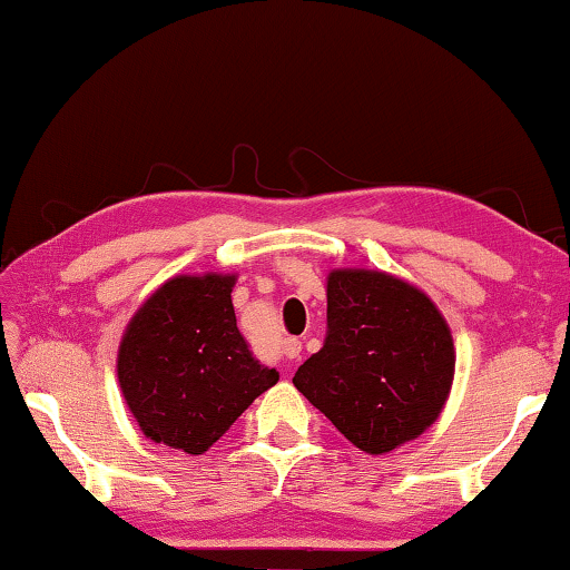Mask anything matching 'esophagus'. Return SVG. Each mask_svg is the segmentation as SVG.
<instances>
[{
  "mask_svg": "<svg viewBox=\"0 0 570 570\" xmlns=\"http://www.w3.org/2000/svg\"><path fill=\"white\" fill-rule=\"evenodd\" d=\"M282 352H284L286 360H296V357H299V352H302V340L286 337L284 345H282Z\"/></svg>",
  "mask_w": 570,
  "mask_h": 570,
  "instance_id": "34e87169",
  "label": "esophagus"
}]
</instances>
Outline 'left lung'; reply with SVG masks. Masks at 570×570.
I'll use <instances>...</instances> for the list:
<instances>
[{"label":"left lung","instance_id":"left-lung-1","mask_svg":"<svg viewBox=\"0 0 570 570\" xmlns=\"http://www.w3.org/2000/svg\"><path fill=\"white\" fill-rule=\"evenodd\" d=\"M454 363L449 324L421 288L337 268L327 276V337L294 385L357 449L385 454L439 419Z\"/></svg>","mask_w":570,"mask_h":570}]
</instances>
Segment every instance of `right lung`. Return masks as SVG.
<instances>
[{"label": "right lung", "mask_w": 570, "mask_h": 570, "mask_svg": "<svg viewBox=\"0 0 570 570\" xmlns=\"http://www.w3.org/2000/svg\"><path fill=\"white\" fill-rule=\"evenodd\" d=\"M233 274L175 276L126 327L116 373L144 436L203 454L276 385L236 324Z\"/></svg>", "instance_id": "right-lung-1"}]
</instances>
